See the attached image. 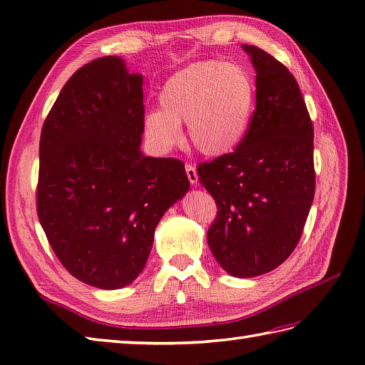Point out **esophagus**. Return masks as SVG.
Here are the masks:
<instances>
[{
    "instance_id": "34e87169",
    "label": "esophagus",
    "mask_w": 365,
    "mask_h": 365,
    "mask_svg": "<svg viewBox=\"0 0 365 365\" xmlns=\"http://www.w3.org/2000/svg\"><path fill=\"white\" fill-rule=\"evenodd\" d=\"M185 170H187V175H188V180L191 185H197L199 180V175H197V170L192 165H187L185 166Z\"/></svg>"
}]
</instances>
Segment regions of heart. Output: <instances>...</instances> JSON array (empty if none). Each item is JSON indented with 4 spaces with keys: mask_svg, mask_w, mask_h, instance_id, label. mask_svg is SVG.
<instances>
[{
    "mask_svg": "<svg viewBox=\"0 0 365 365\" xmlns=\"http://www.w3.org/2000/svg\"><path fill=\"white\" fill-rule=\"evenodd\" d=\"M160 110L143 115V131L157 152L182 143L187 123L192 147L208 158L234 153L247 136L257 103L251 72L218 59L192 63L173 73L158 94Z\"/></svg>",
    "mask_w": 365,
    "mask_h": 365,
    "instance_id": "heart-1",
    "label": "heart"
}]
</instances>
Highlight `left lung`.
Masks as SVG:
<instances>
[{"mask_svg":"<svg viewBox=\"0 0 365 365\" xmlns=\"http://www.w3.org/2000/svg\"><path fill=\"white\" fill-rule=\"evenodd\" d=\"M242 48L257 86L250 131L197 174L218 205L207 232L213 257L230 276L255 277L285 262L301 238L315 192L314 128L287 67L257 46Z\"/></svg>","mask_w":365,"mask_h":365,"instance_id":"8db88e82","label":"left lung"}]
</instances>
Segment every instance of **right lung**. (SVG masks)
Instances as JSON below:
<instances>
[{
  "mask_svg": "<svg viewBox=\"0 0 365 365\" xmlns=\"http://www.w3.org/2000/svg\"><path fill=\"white\" fill-rule=\"evenodd\" d=\"M143 115V75L105 56L71 76L42 127L38 221L68 273L97 289L135 281L190 190L182 161L141 152Z\"/></svg>",
  "mask_w": 365,
  "mask_h": 365,
  "instance_id": "right-lung-1",
  "label": "right lung"
}]
</instances>
